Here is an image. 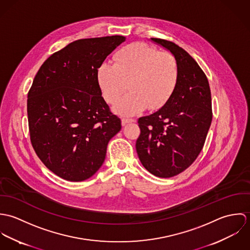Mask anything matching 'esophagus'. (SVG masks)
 I'll return each instance as SVG.
<instances>
[{
    "label": "esophagus",
    "mask_w": 250,
    "mask_h": 250,
    "mask_svg": "<svg viewBox=\"0 0 250 250\" xmlns=\"http://www.w3.org/2000/svg\"><path fill=\"white\" fill-rule=\"evenodd\" d=\"M134 121H135L134 119L129 118V117H122V118H121V123H122V125H123V126H124V125H126V124H128V123L134 122Z\"/></svg>",
    "instance_id": "1"
}]
</instances>
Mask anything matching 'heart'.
<instances>
[{
  "label": "heart",
  "mask_w": 250,
  "mask_h": 250,
  "mask_svg": "<svg viewBox=\"0 0 250 250\" xmlns=\"http://www.w3.org/2000/svg\"><path fill=\"white\" fill-rule=\"evenodd\" d=\"M97 82L103 97L113 104L120 114L133 115L147 107L156 109L163 107L172 96L178 83V63L169 52H159L143 43H133L118 50L113 57V64L99 65Z\"/></svg>",
  "instance_id": "b5f03b06"
}]
</instances>
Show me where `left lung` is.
<instances>
[{
    "label": "left lung",
    "instance_id": "8db88e82",
    "mask_svg": "<svg viewBox=\"0 0 250 250\" xmlns=\"http://www.w3.org/2000/svg\"><path fill=\"white\" fill-rule=\"evenodd\" d=\"M151 39L175 57L178 83L164 107L139 118L136 149L150 173L169 178L187 169L204 146L213 118L211 89L205 73L188 53L174 42Z\"/></svg>",
    "mask_w": 250,
    "mask_h": 250
}]
</instances>
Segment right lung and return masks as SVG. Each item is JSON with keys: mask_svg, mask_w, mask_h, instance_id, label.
Instances as JSON below:
<instances>
[{"mask_svg": "<svg viewBox=\"0 0 250 250\" xmlns=\"http://www.w3.org/2000/svg\"><path fill=\"white\" fill-rule=\"evenodd\" d=\"M123 41L122 36L76 40L36 73L27 101L30 139L40 161L61 178L80 182L95 174L121 129L101 96L96 73Z\"/></svg>", "mask_w": 250, "mask_h": 250, "instance_id": "1", "label": "right lung"}]
</instances>
